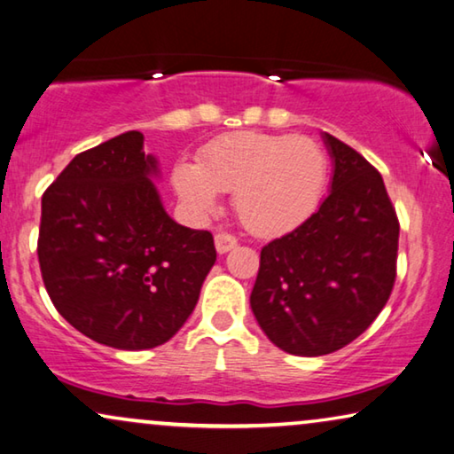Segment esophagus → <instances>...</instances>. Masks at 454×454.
Instances as JSON below:
<instances>
[{"mask_svg":"<svg viewBox=\"0 0 454 454\" xmlns=\"http://www.w3.org/2000/svg\"><path fill=\"white\" fill-rule=\"evenodd\" d=\"M214 242H215V250H218L220 254H226L228 250H232L236 245H239V240H236L232 234H226V232L215 234Z\"/></svg>","mask_w":454,"mask_h":454,"instance_id":"esophagus-1","label":"esophagus"}]
</instances>
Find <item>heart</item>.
Returning a JSON list of instances; mask_svg holds the SVG:
<instances>
[{
    "mask_svg": "<svg viewBox=\"0 0 454 454\" xmlns=\"http://www.w3.org/2000/svg\"><path fill=\"white\" fill-rule=\"evenodd\" d=\"M328 159L314 138L239 132L207 145L195 162L173 168V187L192 212L218 207V192L234 193V209L250 232L275 239L300 228L320 204Z\"/></svg>",
    "mask_w": 454,
    "mask_h": 454,
    "instance_id": "obj_1",
    "label": "heart"
}]
</instances>
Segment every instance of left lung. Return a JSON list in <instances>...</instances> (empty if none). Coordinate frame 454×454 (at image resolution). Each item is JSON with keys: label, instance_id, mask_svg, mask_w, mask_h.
<instances>
[{"label": "left lung", "instance_id": "1", "mask_svg": "<svg viewBox=\"0 0 454 454\" xmlns=\"http://www.w3.org/2000/svg\"><path fill=\"white\" fill-rule=\"evenodd\" d=\"M330 193L300 228L261 250L250 308L275 347L320 356L361 336L395 281V209L381 175L355 148L322 134Z\"/></svg>", "mask_w": 454, "mask_h": 454}]
</instances>
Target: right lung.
Returning a JSON list of instances; mask_svg holds the SVG:
<instances>
[{
    "instance_id": "add662e5",
    "label": "right lung",
    "mask_w": 454,
    "mask_h": 454,
    "mask_svg": "<svg viewBox=\"0 0 454 454\" xmlns=\"http://www.w3.org/2000/svg\"><path fill=\"white\" fill-rule=\"evenodd\" d=\"M159 160L132 130L77 154L43 195L38 262L59 314L91 340L145 350L179 333L215 262L207 230L167 214Z\"/></svg>"
}]
</instances>
